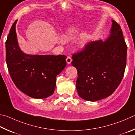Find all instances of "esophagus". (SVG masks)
Returning a JSON list of instances; mask_svg holds the SVG:
<instances>
[{"instance_id": "esophagus-1", "label": "esophagus", "mask_w": 135, "mask_h": 135, "mask_svg": "<svg viewBox=\"0 0 135 135\" xmlns=\"http://www.w3.org/2000/svg\"><path fill=\"white\" fill-rule=\"evenodd\" d=\"M66 61H67L68 64H71V61H72V59H71V57H70V56H68L67 58H66Z\"/></svg>"}]
</instances>
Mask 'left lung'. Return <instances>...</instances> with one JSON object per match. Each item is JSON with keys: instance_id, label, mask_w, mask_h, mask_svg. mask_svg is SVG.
Wrapping results in <instances>:
<instances>
[{"instance_id": "1", "label": "left lung", "mask_w": 135, "mask_h": 135, "mask_svg": "<svg viewBox=\"0 0 135 135\" xmlns=\"http://www.w3.org/2000/svg\"><path fill=\"white\" fill-rule=\"evenodd\" d=\"M109 38L89 42L72 55L77 70L78 95L95 102L109 96L120 84L126 65L127 45L120 26L112 20Z\"/></svg>"}]
</instances>
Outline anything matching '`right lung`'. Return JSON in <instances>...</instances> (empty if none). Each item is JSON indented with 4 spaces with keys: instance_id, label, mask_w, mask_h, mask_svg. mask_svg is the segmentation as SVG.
<instances>
[{
    "instance_id": "obj_1",
    "label": "right lung",
    "mask_w": 135,
    "mask_h": 135,
    "mask_svg": "<svg viewBox=\"0 0 135 135\" xmlns=\"http://www.w3.org/2000/svg\"><path fill=\"white\" fill-rule=\"evenodd\" d=\"M16 21L6 41V61L11 77L16 87L34 99H45L55 89L56 77L64 69L65 55H29L19 48Z\"/></svg>"
}]
</instances>
